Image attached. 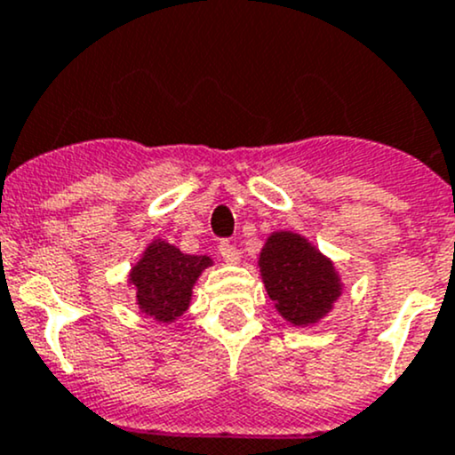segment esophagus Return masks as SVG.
I'll list each match as a JSON object with an SVG mask.
<instances>
[{"label":"esophagus","mask_w":455,"mask_h":455,"mask_svg":"<svg viewBox=\"0 0 455 455\" xmlns=\"http://www.w3.org/2000/svg\"><path fill=\"white\" fill-rule=\"evenodd\" d=\"M220 255H222V259L227 261V264H237V261L242 259V252L237 251L235 246H233L231 242H220Z\"/></svg>","instance_id":"34e87169"}]
</instances>
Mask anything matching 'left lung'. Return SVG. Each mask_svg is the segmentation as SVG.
Instances as JSON below:
<instances>
[{
	"label": "left lung",
	"mask_w": 455,
	"mask_h": 455,
	"mask_svg": "<svg viewBox=\"0 0 455 455\" xmlns=\"http://www.w3.org/2000/svg\"><path fill=\"white\" fill-rule=\"evenodd\" d=\"M257 266L275 309L291 327L318 324L342 296L336 264L300 233H270Z\"/></svg>",
	"instance_id": "obj_1"
}]
</instances>
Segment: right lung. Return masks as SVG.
I'll use <instances>...</instances> for the list:
<instances>
[{"instance_id":"right-lung-1","label":"right lung","mask_w":455,"mask_h":455,"mask_svg":"<svg viewBox=\"0 0 455 455\" xmlns=\"http://www.w3.org/2000/svg\"><path fill=\"white\" fill-rule=\"evenodd\" d=\"M209 266H213L212 257L188 255L174 243L152 240L128 272L140 312L156 323H174L189 309L196 281Z\"/></svg>"}]
</instances>
